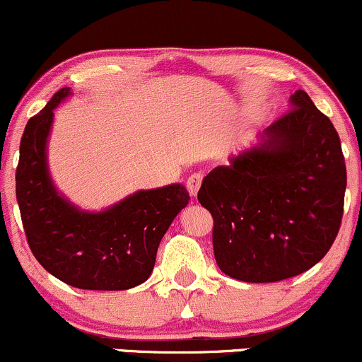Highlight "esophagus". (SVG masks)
Wrapping results in <instances>:
<instances>
[{"mask_svg":"<svg viewBox=\"0 0 362 362\" xmlns=\"http://www.w3.org/2000/svg\"><path fill=\"white\" fill-rule=\"evenodd\" d=\"M202 181H203V173H193L192 176L186 180V188H188L189 194H193L194 197V194L198 193V189H200L202 186Z\"/></svg>","mask_w":362,"mask_h":362,"instance_id":"1","label":"esophagus"}]
</instances>
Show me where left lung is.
Instances as JSON below:
<instances>
[{
	"instance_id": "1",
	"label": "left lung",
	"mask_w": 362,
	"mask_h": 362,
	"mask_svg": "<svg viewBox=\"0 0 362 362\" xmlns=\"http://www.w3.org/2000/svg\"><path fill=\"white\" fill-rule=\"evenodd\" d=\"M257 147L206 174L198 202L214 217L218 269L243 282H279L310 270L334 245L347 170L332 121L304 90Z\"/></svg>"
}]
</instances>
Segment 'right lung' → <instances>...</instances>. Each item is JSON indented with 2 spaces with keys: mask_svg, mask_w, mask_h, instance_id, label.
<instances>
[{
  "mask_svg": "<svg viewBox=\"0 0 362 362\" xmlns=\"http://www.w3.org/2000/svg\"><path fill=\"white\" fill-rule=\"evenodd\" d=\"M70 93L61 88L28 119L20 140L17 202L30 251L56 279L78 289L123 291L152 274L157 247L188 205L185 186L138 192L100 214L75 209L56 193L46 164L52 109Z\"/></svg>",
  "mask_w": 362,
  "mask_h": 362,
  "instance_id": "1",
  "label": "right lung"
}]
</instances>
